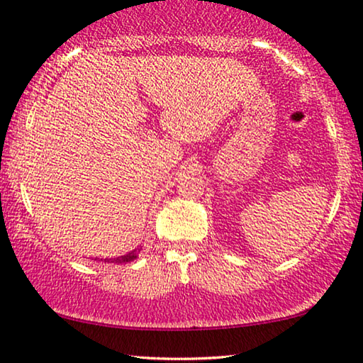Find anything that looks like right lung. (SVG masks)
I'll use <instances>...</instances> for the list:
<instances>
[{
	"instance_id": "obj_1",
	"label": "right lung",
	"mask_w": 363,
	"mask_h": 363,
	"mask_svg": "<svg viewBox=\"0 0 363 363\" xmlns=\"http://www.w3.org/2000/svg\"><path fill=\"white\" fill-rule=\"evenodd\" d=\"M138 252H140V248L138 250H133L128 255H125V257H118V258H113V259H106V262H111V263H126V262H133L138 257Z\"/></svg>"
}]
</instances>
